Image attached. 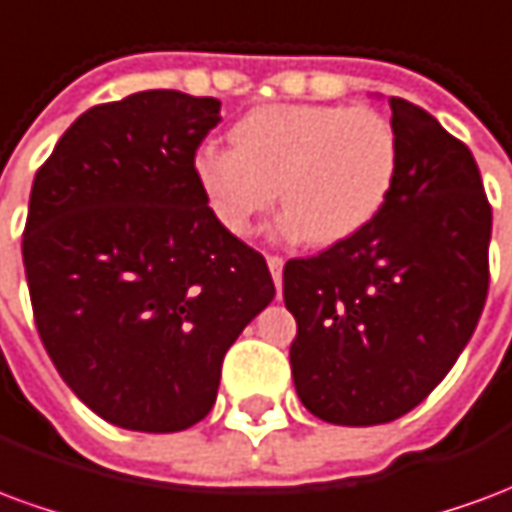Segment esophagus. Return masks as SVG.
I'll list each match as a JSON object with an SVG mask.
<instances>
[{"label":"esophagus","instance_id":"1","mask_svg":"<svg viewBox=\"0 0 512 512\" xmlns=\"http://www.w3.org/2000/svg\"><path fill=\"white\" fill-rule=\"evenodd\" d=\"M266 263H268V271H271V277H274V285H282V268H285V260L279 255H268L266 257Z\"/></svg>","mask_w":512,"mask_h":512}]
</instances>
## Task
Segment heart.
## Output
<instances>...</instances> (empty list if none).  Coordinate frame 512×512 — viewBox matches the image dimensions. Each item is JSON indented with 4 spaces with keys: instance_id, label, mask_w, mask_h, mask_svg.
Masks as SVG:
<instances>
[{
    "instance_id": "1",
    "label": "heart",
    "mask_w": 512,
    "mask_h": 512,
    "mask_svg": "<svg viewBox=\"0 0 512 512\" xmlns=\"http://www.w3.org/2000/svg\"><path fill=\"white\" fill-rule=\"evenodd\" d=\"M233 150L205 147L197 183L227 233L246 235L282 202V230L310 246L359 233L389 197L397 172L392 123L370 106L274 104L244 115Z\"/></svg>"
}]
</instances>
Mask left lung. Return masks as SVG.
Wrapping results in <instances>:
<instances>
[{"label": "left lung", "mask_w": 512, "mask_h": 512, "mask_svg": "<svg viewBox=\"0 0 512 512\" xmlns=\"http://www.w3.org/2000/svg\"><path fill=\"white\" fill-rule=\"evenodd\" d=\"M397 172L370 222L282 271L293 384L323 422L381 425L450 373L488 296L491 202L472 150L392 98Z\"/></svg>", "instance_id": "1"}]
</instances>
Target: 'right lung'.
I'll return each instance as SVG.
<instances>
[{"instance_id":"right-lung-1","label":"right lung","mask_w":512,"mask_h":512,"mask_svg":"<svg viewBox=\"0 0 512 512\" xmlns=\"http://www.w3.org/2000/svg\"><path fill=\"white\" fill-rule=\"evenodd\" d=\"M219 106L178 90L93 106L32 183L21 252L35 326L73 395L117 428L208 417L227 348L277 293L197 183Z\"/></svg>"}]
</instances>
